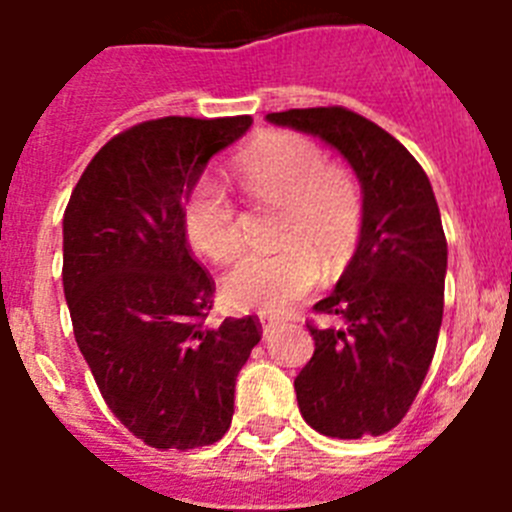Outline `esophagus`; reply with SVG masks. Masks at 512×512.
<instances>
[{"mask_svg": "<svg viewBox=\"0 0 512 512\" xmlns=\"http://www.w3.org/2000/svg\"><path fill=\"white\" fill-rule=\"evenodd\" d=\"M282 328V320L277 318H261V330H264V336H271V333H277Z\"/></svg>", "mask_w": 512, "mask_h": 512, "instance_id": "esophagus-1", "label": "esophagus"}]
</instances>
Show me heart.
I'll return each instance as SVG.
<instances>
[{"label": "heart", "instance_id": "1", "mask_svg": "<svg viewBox=\"0 0 512 512\" xmlns=\"http://www.w3.org/2000/svg\"><path fill=\"white\" fill-rule=\"evenodd\" d=\"M248 197L282 210L271 256H248L223 279V297L233 310L282 315L320 279V261L338 269L354 253L364 220L359 184L328 166L312 140L295 133L261 135L235 164ZM182 225L202 256L228 264L241 253L238 212L220 184L200 182L189 192Z\"/></svg>", "mask_w": 512, "mask_h": 512}]
</instances>
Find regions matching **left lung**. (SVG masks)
Returning <instances> with one entry per match:
<instances>
[{
  "label": "left lung",
  "instance_id": "1",
  "mask_svg": "<svg viewBox=\"0 0 512 512\" xmlns=\"http://www.w3.org/2000/svg\"><path fill=\"white\" fill-rule=\"evenodd\" d=\"M266 120L336 148L364 202L354 259L315 305L343 328L307 325L315 354L295 379L297 405L323 436H382L405 418L436 354L449 259L436 194L400 140L346 107Z\"/></svg>",
  "mask_w": 512,
  "mask_h": 512
}]
</instances>
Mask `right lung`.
<instances>
[{"label":"right lung","instance_id":"add662e5","mask_svg":"<svg viewBox=\"0 0 512 512\" xmlns=\"http://www.w3.org/2000/svg\"><path fill=\"white\" fill-rule=\"evenodd\" d=\"M251 117H161L99 148L63 215V295L115 418L153 449L220 441L259 320L205 325L215 282L192 256L182 210L207 161Z\"/></svg>","mask_w":512,"mask_h":512}]
</instances>
